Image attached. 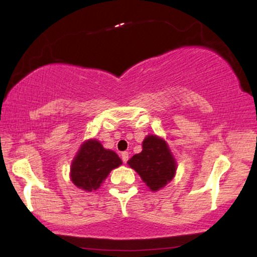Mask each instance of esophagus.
<instances>
[{
  "instance_id": "obj_1",
  "label": "esophagus",
  "mask_w": 257,
  "mask_h": 257,
  "mask_svg": "<svg viewBox=\"0 0 257 257\" xmlns=\"http://www.w3.org/2000/svg\"><path fill=\"white\" fill-rule=\"evenodd\" d=\"M120 157H121V160L124 161V163H126V161L128 160V152H121V154H120Z\"/></svg>"
}]
</instances>
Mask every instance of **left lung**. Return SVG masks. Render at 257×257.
Wrapping results in <instances>:
<instances>
[{"instance_id":"obj_1","label":"left lung","mask_w":257,"mask_h":257,"mask_svg":"<svg viewBox=\"0 0 257 257\" xmlns=\"http://www.w3.org/2000/svg\"><path fill=\"white\" fill-rule=\"evenodd\" d=\"M140 175L151 191H159L174 178L177 161L170 147L158 136H147L143 142V151L127 161Z\"/></svg>"}]
</instances>
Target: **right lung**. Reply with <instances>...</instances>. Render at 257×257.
I'll use <instances>...</instances> for the list:
<instances>
[{
  "instance_id": "obj_1",
  "label": "right lung",
  "mask_w": 257,
  "mask_h": 257,
  "mask_svg": "<svg viewBox=\"0 0 257 257\" xmlns=\"http://www.w3.org/2000/svg\"><path fill=\"white\" fill-rule=\"evenodd\" d=\"M121 165L120 158L105 150L96 139L86 140L72 160L71 181L83 191H97L110 172Z\"/></svg>"
}]
</instances>
